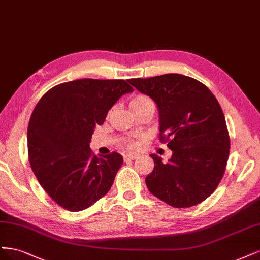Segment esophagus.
Returning <instances> with one entry per match:
<instances>
[{
  "label": "esophagus",
  "mask_w": 260,
  "mask_h": 260,
  "mask_svg": "<svg viewBox=\"0 0 260 260\" xmlns=\"http://www.w3.org/2000/svg\"><path fill=\"white\" fill-rule=\"evenodd\" d=\"M138 155L136 154H126L124 155V161L127 162V161H132V160H136Z\"/></svg>",
  "instance_id": "34e87169"
}]
</instances>
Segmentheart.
Masks as SVG:
<instances>
[{
    "label": "heart",
    "instance_id": "1",
    "mask_svg": "<svg viewBox=\"0 0 260 260\" xmlns=\"http://www.w3.org/2000/svg\"><path fill=\"white\" fill-rule=\"evenodd\" d=\"M129 108L134 114L136 115L137 113L146 110V109H153L154 110V103L151 98L146 95H136L129 100ZM124 145L128 149H135L137 146L133 139H126L124 141Z\"/></svg>",
    "mask_w": 260,
    "mask_h": 260
}]
</instances>
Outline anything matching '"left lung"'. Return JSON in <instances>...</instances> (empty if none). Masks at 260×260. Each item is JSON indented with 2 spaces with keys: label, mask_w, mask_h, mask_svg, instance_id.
Masks as SVG:
<instances>
[{
  "label": "left lung",
  "mask_w": 260,
  "mask_h": 260,
  "mask_svg": "<svg viewBox=\"0 0 260 260\" xmlns=\"http://www.w3.org/2000/svg\"><path fill=\"white\" fill-rule=\"evenodd\" d=\"M154 100L160 140L172 151L169 163L150 154L154 169L146 177L151 193L173 207H191L211 196L224 174L230 149L224 115L203 83L178 73L127 80Z\"/></svg>",
  "instance_id": "obj_1"
}]
</instances>
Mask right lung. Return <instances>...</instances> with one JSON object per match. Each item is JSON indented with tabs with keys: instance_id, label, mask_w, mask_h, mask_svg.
Instances as JSON below:
<instances>
[{
	"instance_id": "add662e5",
	"label": "right lung",
	"mask_w": 260,
	"mask_h": 260,
	"mask_svg": "<svg viewBox=\"0 0 260 260\" xmlns=\"http://www.w3.org/2000/svg\"><path fill=\"white\" fill-rule=\"evenodd\" d=\"M124 80L82 79L61 83L43 95L28 125V154L40 185L70 212L93 205L110 190L123 156L98 157L89 148L96 125L119 98L133 91Z\"/></svg>"
}]
</instances>
